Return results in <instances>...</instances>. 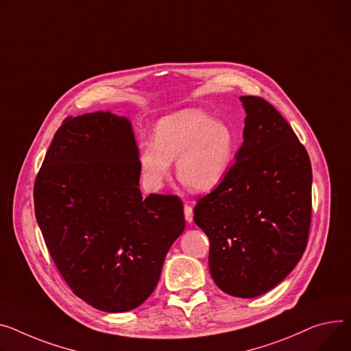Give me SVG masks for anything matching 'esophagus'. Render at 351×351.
I'll list each match as a JSON object with an SVG mask.
<instances>
[{"label":"esophagus","instance_id":"esophagus-1","mask_svg":"<svg viewBox=\"0 0 351 351\" xmlns=\"http://www.w3.org/2000/svg\"><path fill=\"white\" fill-rule=\"evenodd\" d=\"M184 219H186V221H188V223L193 221V208L188 203L184 204Z\"/></svg>","mask_w":351,"mask_h":351}]
</instances>
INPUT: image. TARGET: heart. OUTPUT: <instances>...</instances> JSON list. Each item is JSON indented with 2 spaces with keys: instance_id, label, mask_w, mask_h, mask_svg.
I'll list each match as a JSON object with an SVG mask.
<instances>
[{
  "instance_id": "heart-1",
  "label": "heart",
  "mask_w": 351,
  "mask_h": 351,
  "mask_svg": "<svg viewBox=\"0 0 351 351\" xmlns=\"http://www.w3.org/2000/svg\"><path fill=\"white\" fill-rule=\"evenodd\" d=\"M236 152L231 128L200 110H182L156 124L154 141L139 147V168L149 191H159L176 160L179 180L193 192H208L226 176Z\"/></svg>"
}]
</instances>
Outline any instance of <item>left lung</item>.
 Masks as SVG:
<instances>
[{"mask_svg":"<svg viewBox=\"0 0 351 351\" xmlns=\"http://www.w3.org/2000/svg\"><path fill=\"white\" fill-rule=\"evenodd\" d=\"M244 143L217 188L197 199L195 223L210 241L216 285L260 296L295 268L312 221V165L292 127L271 103L243 96Z\"/></svg>","mask_w":351,"mask_h":351,"instance_id":"8db88e82","label":"left lung"}]
</instances>
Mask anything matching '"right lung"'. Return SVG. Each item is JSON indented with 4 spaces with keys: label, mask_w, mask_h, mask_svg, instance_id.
<instances>
[{
    "label": "right lung",
    "mask_w": 351,
    "mask_h": 351,
    "mask_svg": "<svg viewBox=\"0 0 351 351\" xmlns=\"http://www.w3.org/2000/svg\"><path fill=\"white\" fill-rule=\"evenodd\" d=\"M131 124L110 112L67 117L34 184L46 247L72 292L93 308L127 312L144 303L184 230L175 195L143 196Z\"/></svg>",
    "instance_id": "1"
}]
</instances>
